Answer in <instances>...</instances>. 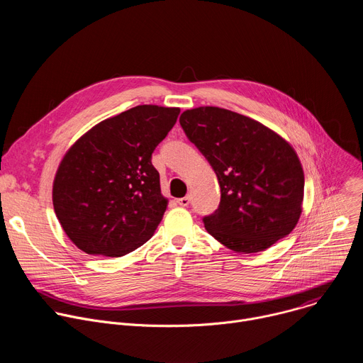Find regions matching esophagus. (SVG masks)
<instances>
[{"mask_svg":"<svg viewBox=\"0 0 363 363\" xmlns=\"http://www.w3.org/2000/svg\"><path fill=\"white\" fill-rule=\"evenodd\" d=\"M189 201H191L189 196H182V198H178V199H177L178 205H181V206H186V205L189 203Z\"/></svg>","mask_w":363,"mask_h":363,"instance_id":"esophagus-1","label":"esophagus"}]
</instances>
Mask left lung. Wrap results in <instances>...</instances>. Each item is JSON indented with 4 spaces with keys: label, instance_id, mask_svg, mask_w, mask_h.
<instances>
[{
    "label": "left lung",
    "instance_id": "left-lung-1",
    "mask_svg": "<svg viewBox=\"0 0 363 363\" xmlns=\"http://www.w3.org/2000/svg\"><path fill=\"white\" fill-rule=\"evenodd\" d=\"M179 123L213 167L221 188L205 230L235 252H258L289 235L301 214L304 174L293 146L244 115L201 106Z\"/></svg>",
    "mask_w": 363,
    "mask_h": 363
}]
</instances>
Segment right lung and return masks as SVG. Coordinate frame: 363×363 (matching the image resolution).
I'll use <instances>...</instances> for the list:
<instances>
[{"label":"right lung","instance_id":"obj_1","mask_svg":"<svg viewBox=\"0 0 363 363\" xmlns=\"http://www.w3.org/2000/svg\"><path fill=\"white\" fill-rule=\"evenodd\" d=\"M179 112L140 105L101 121L70 146L55 177L53 205L77 248L122 257L153 235L168 199L152 153Z\"/></svg>","mask_w":363,"mask_h":363}]
</instances>
